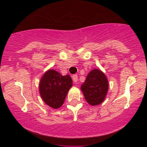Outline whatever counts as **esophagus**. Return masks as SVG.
I'll return each instance as SVG.
<instances>
[{"label": "esophagus", "instance_id": "34e87169", "mask_svg": "<svg viewBox=\"0 0 147 147\" xmlns=\"http://www.w3.org/2000/svg\"><path fill=\"white\" fill-rule=\"evenodd\" d=\"M72 80H73L74 82H78V75H72Z\"/></svg>", "mask_w": 147, "mask_h": 147}]
</instances>
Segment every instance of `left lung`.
<instances>
[{"mask_svg": "<svg viewBox=\"0 0 147 147\" xmlns=\"http://www.w3.org/2000/svg\"><path fill=\"white\" fill-rule=\"evenodd\" d=\"M109 89L107 78L100 69H93L81 85V90L87 103L96 106L102 103L106 98Z\"/></svg>", "mask_w": 147, "mask_h": 147, "instance_id": "obj_1", "label": "left lung"}]
</instances>
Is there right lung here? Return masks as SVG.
<instances>
[{
    "mask_svg": "<svg viewBox=\"0 0 147 147\" xmlns=\"http://www.w3.org/2000/svg\"><path fill=\"white\" fill-rule=\"evenodd\" d=\"M72 86V80L69 75L63 76L57 71L50 69L40 80V94L46 105L53 109H58L64 103Z\"/></svg>",
    "mask_w": 147,
    "mask_h": 147,
    "instance_id": "obj_1",
    "label": "right lung"
}]
</instances>
